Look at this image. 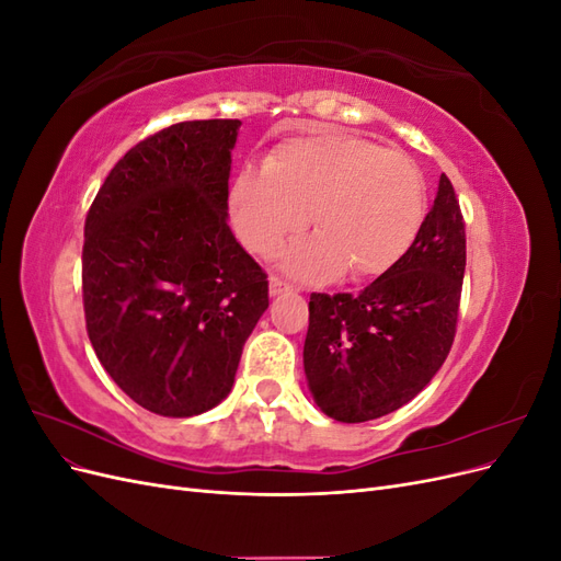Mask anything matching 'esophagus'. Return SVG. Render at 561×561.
I'll return each mask as SVG.
<instances>
[{
  "mask_svg": "<svg viewBox=\"0 0 561 561\" xmlns=\"http://www.w3.org/2000/svg\"><path fill=\"white\" fill-rule=\"evenodd\" d=\"M290 287H293V285H287L285 280H280V278H276V276H271V280H268V293H271V297H278V295L290 290Z\"/></svg>",
  "mask_w": 561,
  "mask_h": 561,
  "instance_id": "34e87169",
  "label": "esophagus"
}]
</instances>
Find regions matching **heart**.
Returning a JSON list of instances; mask_svg holds the SVG:
<instances>
[{
	"instance_id": "heart-1",
	"label": "heart",
	"mask_w": 561,
	"mask_h": 561,
	"mask_svg": "<svg viewBox=\"0 0 561 561\" xmlns=\"http://www.w3.org/2000/svg\"><path fill=\"white\" fill-rule=\"evenodd\" d=\"M227 210L241 243L260 254L297 233L309 210L318 233L287 250L283 266L307 280L344 268L369 278L396 266L416 241L426 219V182L402 151L316 130L276 145L264 168L236 173Z\"/></svg>"
}]
</instances>
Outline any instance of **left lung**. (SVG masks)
<instances>
[{
  "label": "left lung",
  "instance_id": "obj_1",
  "mask_svg": "<svg viewBox=\"0 0 561 561\" xmlns=\"http://www.w3.org/2000/svg\"><path fill=\"white\" fill-rule=\"evenodd\" d=\"M466 271V227L447 175L404 257L358 295L309 301L304 371L322 414L386 416L414 400L454 342Z\"/></svg>",
  "mask_w": 561,
  "mask_h": 561
}]
</instances>
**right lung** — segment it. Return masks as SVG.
I'll return each mask as SVG.
<instances>
[{
    "label": "right lung",
    "mask_w": 561,
    "mask_h": 561,
    "mask_svg": "<svg viewBox=\"0 0 561 561\" xmlns=\"http://www.w3.org/2000/svg\"><path fill=\"white\" fill-rule=\"evenodd\" d=\"M239 118L182 122L126 151L83 227L87 330L114 383L186 419L229 393L268 309L262 266L229 229Z\"/></svg>",
    "instance_id": "obj_1"
}]
</instances>
